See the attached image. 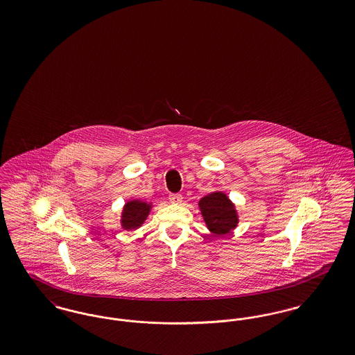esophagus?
Instances as JSON below:
<instances>
[{"instance_id": "obj_1", "label": "esophagus", "mask_w": 355, "mask_h": 355, "mask_svg": "<svg viewBox=\"0 0 355 355\" xmlns=\"http://www.w3.org/2000/svg\"><path fill=\"white\" fill-rule=\"evenodd\" d=\"M182 196L181 194H178V193H171L169 194V201L171 203H175V205H180V203H182Z\"/></svg>"}]
</instances>
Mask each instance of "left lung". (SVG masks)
<instances>
[{
    "instance_id": "8db88e82",
    "label": "left lung",
    "mask_w": 355,
    "mask_h": 355,
    "mask_svg": "<svg viewBox=\"0 0 355 355\" xmlns=\"http://www.w3.org/2000/svg\"><path fill=\"white\" fill-rule=\"evenodd\" d=\"M200 209L209 230L217 236L229 233L238 223L234 205L223 193H211L203 197Z\"/></svg>"
}]
</instances>
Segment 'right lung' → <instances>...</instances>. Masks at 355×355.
Wrapping results in <instances>:
<instances>
[{
	"mask_svg": "<svg viewBox=\"0 0 355 355\" xmlns=\"http://www.w3.org/2000/svg\"><path fill=\"white\" fill-rule=\"evenodd\" d=\"M150 211V205L141 201L126 203L122 213V226L126 230H133L144 223Z\"/></svg>",
	"mask_w": 355,
	"mask_h": 355,
	"instance_id": "add662e5",
	"label": "right lung"
}]
</instances>
